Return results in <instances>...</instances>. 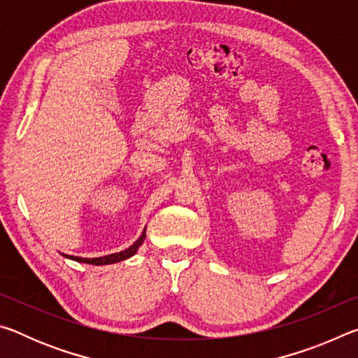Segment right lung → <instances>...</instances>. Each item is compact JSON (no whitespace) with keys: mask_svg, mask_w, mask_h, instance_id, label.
I'll use <instances>...</instances> for the list:
<instances>
[{"mask_svg":"<svg viewBox=\"0 0 358 358\" xmlns=\"http://www.w3.org/2000/svg\"><path fill=\"white\" fill-rule=\"evenodd\" d=\"M145 240V230L142 232L141 237L137 238V241L134 245H131L128 250L124 251H120V252H115V254H108V256H104V257H94V259H85V257H76V256H66L68 259H72V260H77V262H83V264H90V265H107V264H117V262H121V260H126L129 259L131 256H134V254L137 252L138 246H141Z\"/></svg>","mask_w":358,"mask_h":358,"instance_id":"obj_1","label":"right lung"}]
</instances>
